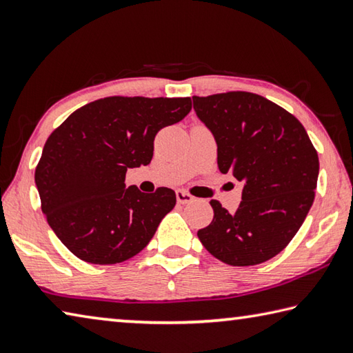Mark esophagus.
<instances>
[{"label":"esophagus","instance_id":"1","mask_svg":"<svg viewBox=\"0 0 353 353\" xmlns=\"http://www.w3.org/2000/svg\"><path fill=\"white\" fill-rule=\"evenodd\" d=\"M195 199L190 194L184 192V190H176V201L180 205H188V203H192Z\"/></svg>","mask_w":353,"mask_h":353}]
</instances>
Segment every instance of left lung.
<instances>
[{"instance_id": "left-lung-1", "label": "left lung", "mask_w": 353, "mask_h": 353, "mask_svg": "<svg viewBox=\"0 0 353 353\" xmlns=\"http://www.w3.org/2000/svg\"><path fill=\"white\" fill-rule=\"evenodd\" d=\"M194 110L217 142L221 173L243 183L234 214L211 200L214 219L199 236L232 267L270 261L304 223L314 200L319 159L302 123L254 92L194 96Z\"/></svg>"}]
</instances>
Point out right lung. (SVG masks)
Segmentation results:
<instances>
[{
	"instance_id": "right-lung-1",
	"label": "right lung",
	"mask_w": 353,
	"mask_h": 353,
	"mask_svg": "<svg viewBox=\"0 0 353 353\" xmlns=\"http://www.w3.org/2000/svg\"><path fill=\"white\" fill-rule=\"evenodd\" d=\"M190 97L99 99L49 136L35 169L41 211L74 256L121 263L142 251L176 203L169 188H125V173L147 165L161 128L180 122Z\"/></svg>"
}]
</instances>
